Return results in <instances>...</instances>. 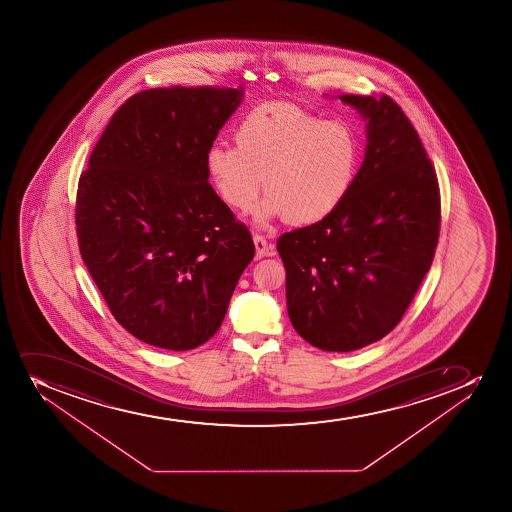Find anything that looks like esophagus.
<instances>
[{
  "label": "esophagus",
  "instance_id": "34e87169",
  "mask_svg": "<svg viewBox=\"0 0 512 512\" xmlns=\"http://www.w3.org/2000/svg\"><path fill=\"white\" fill-rule=\"evenodd\" d=\"M253 243H255V257L257 259H264L267 255H272V248H270L267 238L262 233H255L253 235Z\"/></svg>",
  "mask_w": 512,
  "mask_h": 512
}]
</instances>
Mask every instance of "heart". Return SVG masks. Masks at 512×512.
Listing matches in <instances>:
<instances>
[{
  "instance_id": "obj_1",
  "label": "heart",
  "mask_w": 512,
  "mask_h": 512,
  "mask_svg": "<svg viewBox=\"0 0 512 512\" xmlns=\"http://www.w3.org/2000/svg\"><path fill=\"white\" fill-rule=\"evenodd\" d=\"M235 145L205 155L208 177L228 207L248 212L262 187L257 218L294 225L320 222L342 205L359 173L360 140L344 120H324L289 103L253 108L238 123Z\"/></svg>"
}]
</instances>
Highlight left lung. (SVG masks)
<instances>
[{
  "instance_id": "8db88e82",
  "label": "left lung",
  "mask_w": 512,
  "mask_h": 512,
  "mask_svg": "<svg viewBox=\"0 0 512 512\" xmlns=\"http://www.w3.org/2000/svg\"><path fill=\"white\" fill-rule=\"evenodd\" d=\"M367 120L354 187L334 213L279 238L290 322L325 352H350L399 324L431 269L441 232L436 170L402 108L340 95Z\"/></svg>"
}]
</instances>
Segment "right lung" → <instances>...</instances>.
<instances>
[{
	"label": "right lung",
	"instance_id": "1",
	"mask_svg": "<svg viewBox=\"0 0 512 512\" xmlns=\"http://www.w3.org/2000/svg\"><path fill=\"white\" fill-rule=\"evenodd\" d=\"M240 100L233 88L137 93L113 113L81 173V259L118 324L153 347L205 344L255 255L205 165Z\"/></svg>",
	"mask_w": 512,
	"mask_h": 512
}]
</instances>
